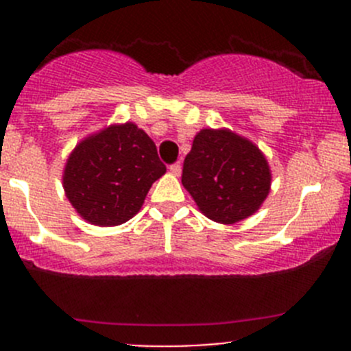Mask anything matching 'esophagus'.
<instances>
[{
	"label": "esophagus",
	"mask_w": 351,
	"mask_h": 351,
	"mask_svg": "<svg viewBox=\"0 0 351 351\" xmlns=\"http://www.w3.org/2000/svg\"><path fill=\"white\" fill-rule=\"evenodd\" d=\"M169 171H171L173 175H176V176H178L180 173H182V165H180L178 161H176V162H173V165H169Z\"/></svg>",
	"instance_id": "esophagus-1"
}]
</instances>
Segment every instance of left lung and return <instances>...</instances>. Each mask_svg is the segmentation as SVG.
<instances>
[{
    "label": "left lung",
    "instance_id": "obj_1",
    "mask_svg": "<svg viewBox=\"0 0 351 351\" xmlns=\"http://www.w3.org/2000/svg\"><path fill=\"white\" fill-rule=\"evenodd\" d=\"M270 182L260 149L229 130H200L183 161V186L198 208L221 224H234L256 212Z\"/></svg>",
    "mask_w": 351,
    "mask_h": 351
}]
</instances>
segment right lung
<instances>
[{
    "mask_svg": "<svg viewBox=\"0 0 351 351\" xmlns=\"http://www.w3.org/2000/svg\"><path fill=\"white\" fill-rule=\"evenodd\" d=\"M166 166L156 144L134 123L84 139L67 159L64 190L77 214L97 226H119L143 207Z\"/></svg>",
    "mask_w": 351,
    "mask_h": 351,
    "instance_id": "obj_1",
    "label": "right lung"
}]
</instances>
